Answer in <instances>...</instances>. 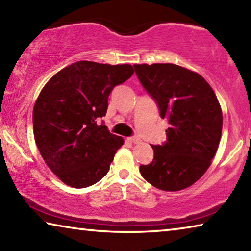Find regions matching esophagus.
Segmentation results:
<instances>
[{"mask_svg":"<svg viewBox=\"0 0 251 251\" xmlns=\"http://www.w3.org/2000/svg\"><path fill=\"white\" fill-rule=\"evenodd\" d=\"M129 141L134 144H137V143H141V138H139L138 136L135 135V136H131V137L129 138Z\"/></svg>","mask_w":251,"mask_h":251,"instance_id":"obj_1","label":"esophagus"}]
</instances>
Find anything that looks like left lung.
<instances>
[{"label":"left lung","instance_id":"left-lung-1","mask_svg":"<svg viewBox=\"0 0 251 251\" xmlns=\"http://www.w3.org/2000/svg\"><path fill=\"white\" fill-rule=\"evenodd\" d=\"M142 86L169 124L166 142L151 145L154 159L141 165L156 188L176 192L196 182L217 151L223 113L214 91L201 75L175 64H136Z\"/></svg>","mask_w":251,"mask_h":251}]
</instances>
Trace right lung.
<instances>
[{
  "label": "right lung",
  "instance_id": "right-lung-1",
  "mask_svg": "<svg viewBox=\"0 0 251 251\" xmlns=\"http://www.w3.org/2000/svg\"><path fill=\"white\" fill-rule=\"evenodd\" d=\"M134 74L129 64L73 63L55 74L33 109L34 138L45 163L64 184L85 188L109 171L121 136L97 124L113 88Z\"/></svg>",
  "mask_w": 251,
  "mask_h": 251
}]
</instances>
